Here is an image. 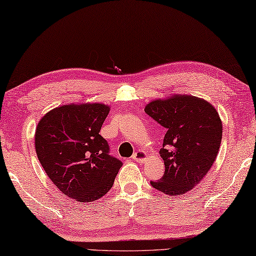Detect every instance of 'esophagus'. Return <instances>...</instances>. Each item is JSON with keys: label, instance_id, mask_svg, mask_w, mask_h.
<instances>
[{"label": "esophagus", "instance_id": "34e87169", "mask_svg": "<svg viewBox=\"0 0 256 256\" xmlns=\"http://www.w3.org/2000/svg\"><path fill=\"white\" fill-rule=\"evenodd\" d=\"M146 156H146L145 152H143V150H138V152H136L132 156V160L142 163V162H144L146 160Z\"/></svg>", "mask_w": 256, "mask_h": 256}]
</instances>
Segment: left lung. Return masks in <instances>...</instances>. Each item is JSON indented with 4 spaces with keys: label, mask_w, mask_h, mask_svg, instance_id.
<instances>
[{
    "label": "left lung",
    "mask_w": 256,
    "mask_h": 256,
    "mask_svg": "<svg viewBox=\"0 0 256 256\" xmlns=\"http://www.w3.org/2000/svg\"><path fill=\"white\" fill-rule=\"evenodd\" d=\"M145 112L166 129L160 150L164 174L150 185L166 195L185 194L202 182L219 153V113L208 100L180 94L152 100Z\"/></svg>",
    "instance_id": "left-lung-1"
}]
</instances>
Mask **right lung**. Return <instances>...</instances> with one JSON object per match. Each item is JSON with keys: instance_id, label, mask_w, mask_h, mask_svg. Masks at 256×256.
Returning a JSON list of instances; mask_svg holds the SVG:
<instances>
[{"instance_id": "obj_1", "label": "right lung", "mask_w": 256, "mask_h": 256, "mask_svg": "<svg viewBox=\"0 0 256 256\" xmlns=\"http://www.w3.org/2000/svg\"><path fill=\"white\" fill-rule=\"evenodd\" d=\"M108 112L110 106L102 103L66 104L48 111L36 127L35 148L44 171L78 202L106 195L122 166L100 135Z\"/></svg>"}]
</instances>
